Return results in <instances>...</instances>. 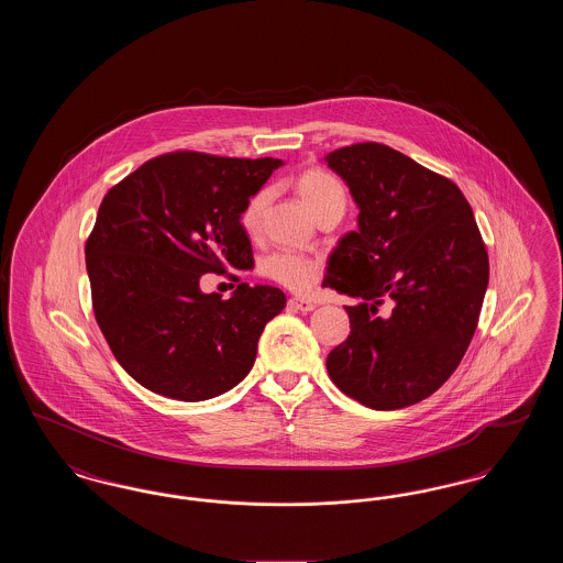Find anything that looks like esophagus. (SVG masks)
I'll return each mask as SVG.
<instances>
[{
	"instance_id": "obj_1",
	"label": "esophagus",
	"mask_w": 563,
	"mask_h": 563,
	"mask_svg": "<svg viewBox=\"0 0 563 563\" xmlns=\"http://www.w3.org/2000/svg\"><path fill=\"white\" fill-rule=\"evenodd\" d=\"M289 306H291L294 310H299V312H312V310L317 308L314 301L303 299V297H291V299H289Z\"/></svg>"
}]
</instances>
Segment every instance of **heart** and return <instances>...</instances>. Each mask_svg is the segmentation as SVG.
Here are the masks:
<instances>
[{"label": "heart", "instance_id": "heart-1", "mask_svg": "<svg viewBox=\"0 0 563 563\" xmlns=\"http://www.w3.org/2000/svg\"><path fill=\"white\" fill-rule=\"evenodd\" d=\"M295 191L299 200L306 205V209L314 217L346 205V191L344 186L327 170L321 168H308L295 179ZM268 202V189L255 191L241 213V223L246 234H255L260 230L262 213ZM322 266L319 260H312L308 255L289 253V251H276L269 253L260 262V274L272 283L289 289V291H308L319 278Z\"/></svg>", "mask_w": 563, "mask_h": 563}]
</instances>
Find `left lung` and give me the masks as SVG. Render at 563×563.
I'll use <instances>...</instances> for the list:
<instances>
[{
    "instance_id": "left-lung-1",
    "label": "left lung",
    "mask_w": 563,
    "mask_h": 563,
    "mask_svg": "<svg viewBox=\"0 0 563 563\" xmlns=\"http://www.w3.org/2000/svg\"><path fill=\"white\" fill-rule=\"evenodd\" d=\"M324 162L361 209L322 280L361 299L327 372L372 409L420 402L454 374L479 322L489 260L475 214L452 179L388 145L354 143Z\"/></svg>"
}]
</instances>
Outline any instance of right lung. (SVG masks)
Returning <instances> with one entry per match:
<instances>
[{
  "label": "right lung",
  "instance_id": "obj_1",
  "mask_svg": "<svg viewBox=\"0 0 563 563\" xmlns=\"http://www.w3.org/2000/svg\"><path fill=\"white\" fill-rule=\"evenodd\" d=\"M280 164L170 152L106 194L86 241L92 310L115 361L147 390L207 401L251 372L287 297L241 283L221 299L200 291V276L253 268L242 209Z\"/></svg>",
  "mask_w": 563,
  "mask_h": 563
}]
</instances>
